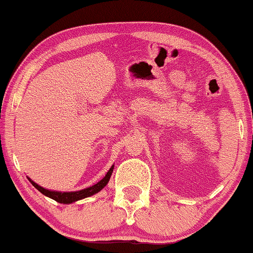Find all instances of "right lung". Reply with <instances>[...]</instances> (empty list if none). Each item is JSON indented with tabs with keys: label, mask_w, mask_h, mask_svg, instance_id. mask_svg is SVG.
Segmentation results:
<instances>
[{
	"label": "right lung",
	"mask_w": 253,
	"mask_h": 253,
	"mask_svg": "<svg viewBox=\"0 0 253 253\" xmlns=\"http://www.w3.org/2000/svg\"><path fill=\"white\" fill-rule=\"evenodd\" d=\"M113 169H114V166H112V167L110 168V170L107 171V174L104 176L103 180H100L98 182V183L92 185V187L85 188V189L79 190V191H69V193H65V191L62 193V191H53V190L45 189V188L41 187V185L35 183V182L33 180H30L29 177H28V180L31 182V184H33L38 191H41V193L43 195H45V196L52 198V200H55L59 203L70 204V203L77 202V201L83 200V198L89 197V196H92V195L99 193V191L103 189L105 185L108 183V181H110V178H111L112 172H113Z\"/></svg>",
	"instance_id": "add662e5"
}]
</instances>
